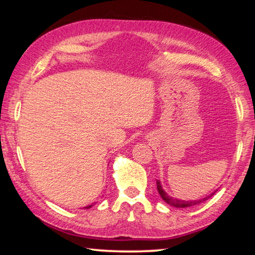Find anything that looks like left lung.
<instances>
[{"instance_id": "left-lung-1", "label": "left lung", "mask_w": 255, "mask_h": 255, "mask_svg": "<svg viewBox=\"0 0 255 255\" xmlns=\"http://www.w3.org/2000/svg\"><path fill=\"white\" fill-rule=\"evenodd\" d=\"M156 185H157V191H158L159 196H161L162 199H163L164 201H165L166 204H169L170 206H173V207H175V208H187V207H191V206L198 205V204H200V202H202V201H205V200L208 199V198H209L210 196H213L214 193H215V192H214V193H211L210 196L206 197V198H204V199H200V200L185 201V200L175 199V198H172V197H170L169 195H167V193H166L165 191H164L163 188H162V185H161V182H159L158 180L156 181Z\"/></svg>"}]
</instances>
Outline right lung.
I'll return each mask as SVG.
<instances>
[{
	"label": "right lung",
	"instance_id": "add662e5",
	"mask_svg": "<svg viewBox=\"0 0 255 255\" xmlns=\"http://www.w3.org/2000/svg\"><path fill=\"white\" fill-rule=\"evenodd\" d=\"M93 205H90V206H86V207H84V209H89V208H91Z\"/></svg>",
	"mask_w": 255,
	"mask_h": 255
}]
</instances>
